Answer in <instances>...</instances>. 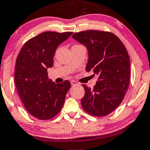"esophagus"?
<instances>
[{
    "mask_svg": "<svg viewBox=\"0 0 150 150\" xmlns=\"http://www.w3.org/2000/svg\"><path fill=\"white\" fill-rule=\"evenodd\" d=\"M71 85H72V86H76V85L78 84V83H77V81H74V80L71 81Z\"/></svg>",
    "mask_w": 150,
    "mask_h": 150,
    "instance_id": "esophagus-1",
    "label": "esophagus"
}]
</instances>
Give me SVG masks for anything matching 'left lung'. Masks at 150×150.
<instances>
[{
	"instance_id": "left-lung-1",
	"label": "left lung",
	"mask_w": 150,
	"mask_h": 150,
	"mask_svg": "<svg viewBox=\"0 0 150 150\" xmlns=\"http://www.w3.org/2000/svg\"><path fill=\"white\" fill-rule=\"evenodd\" d=\"M72 37L88 49L86 71L92 70L98 76L92 89L82 84L85 91L81 100L83 109L93 116H106L120 105L128 89L130 60L127 50L120 39L110 32L86 30Z\"/></svg>"
}]
</instances>
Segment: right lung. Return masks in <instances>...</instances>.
I'll return each instance as SVG.
<instances>
[{"label":"right lung","mask_w":150,"mask_h":150,"mask_svg":"<svg viewBox=\"0 0 150 150\" xmlns=\"http://www.w3.org/2000/svg\"><path fill=\"white\" fill-rule=\"evenodd\" d=\"M44 32L28 40L16 58L14 80L28 112L39 120L52 118L61 111L71 82L55 84L48 79L47 69L53 66L58 45L72 35Z\"/></svg>","instance_id":"obj_1"}]
</instances>
